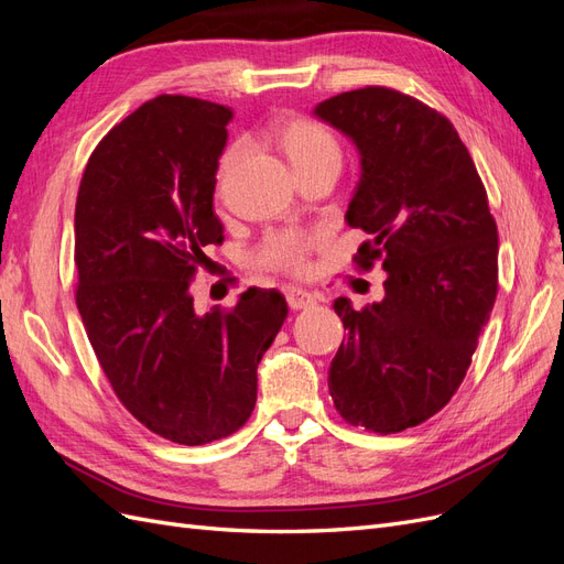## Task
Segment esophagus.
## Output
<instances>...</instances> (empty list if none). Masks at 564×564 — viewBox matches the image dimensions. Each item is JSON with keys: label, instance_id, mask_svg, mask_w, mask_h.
I'll return each mask as SVG.
<instances>
[{"label": "esophagus", "instance_id": "esophagus-1", "mask_svg": "<svg viewBox=\"0 0 564 564\" xmlns=\"http://www.w3.org/2000/svg\"><path fill=\"white\" fill-rule=\"evenodd\" d=\"M284 299H286L289 308H292V311L311 308V305L317 303L311 292H305V289H299V286H286V289H284Z\"/></svg>", "mask_w": 564, "mask_h": 564}]
</instances>
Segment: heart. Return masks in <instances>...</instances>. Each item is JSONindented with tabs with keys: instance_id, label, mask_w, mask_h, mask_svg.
<instances>
[{
	"instance_id": "heart-1",
	"label": "heart",
	"mask_w": 564,
	"mask_h": 564,
	"mask_svg": "<svg viewBox=\"0 0 564 564\" xmlns=\"http://www.w3.org/2000/svg\"><path fill=\"white\" fill-rule=\"evenodd\" d=\"M268 139L294 166L299 176L313 172V169L338 162L340 143L329 127H324L308 117H280L268 129ZM245 148L232 143L224 150L218 160V181H224L235 164L240 162ZM324 237L317 230L305 228H278L270 230L259 247L253 249L251 261L256 268L270 272H284V275L301 278L311 270V256L322 247Z\"/></svg>"
}]
</instances>
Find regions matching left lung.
Masks as SVG:
<instances>
[{
  "label": "left lung",
  "mask_w": 564,
  "mask_h": 564,
  "mask_svg": "<svg viewBox=\"0 0 564 564\" xmlns=\"http://www.w3.org/2000/svg\"><path fill=\"white\" fill-rule=\"evenodd\" d=\"M350 135L362 178L346 214L369 235L355 265L388 272L383 301L334 311L348 332L329 367L336 412L371 433L429 421L464 381L499 289V235L487 191L445 115L388 87L315 108Z\"/></svg>",
  "instance_id": "obj_1"
}]
</instances>
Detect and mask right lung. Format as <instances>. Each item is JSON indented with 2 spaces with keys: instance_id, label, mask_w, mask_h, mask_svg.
<instances>
[{
  "instance_id": "obj_1",
  "label": "right lung",
  "mask_w": 564,
  "mask_h": 564,
  "mask_svg": "<svg viewBox=\"0 0 564 564\" xmlns=\"http://www.w3.org/2000/svg\"><path fill=\"white\" fill-rule=\"evenodd\" d=\"M230 117L191 96L148 100L96 145L75 204V301L98 365L135 421L187 447L247 423L286 317L278 289L193 305L204 247L224 242L214 191Z\"/></svg>"
}]
</instances>
